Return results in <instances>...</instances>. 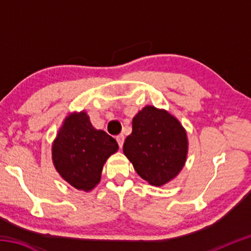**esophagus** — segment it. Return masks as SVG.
Segmentation results:
<instances>
[{
  "mask_svg": "<svg viewBox=\"0 0 251 251\" xmlns=\"http://www.w3.org/2000/svg\"><path fill=\"white\" fill-rule=\"evenodd\" d=\"M116 141H117V143H118V146H120V147L122 148V147H123V144H124V141H125L124 135H123V134L118 135L117 137H116Z\"/></svg>",
  "mask_w": 251,
  "mask_h": 251,
  "instance_id": "obj_1",
  "label": "esophagus"
}]
</instances>
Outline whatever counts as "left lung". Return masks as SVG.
<instances>
[{
	"instance_id": "1",
	"label": "left lung",
	"mask_w": 251,
	"mask_h": 251,
	"mask_svg": "<svg viewBox=\"0 0 251 251\" xmlns=\"http://www.w3.org/2000/svg\"><path fill=\"white\" fill-rule=\"evenodd\" d=\"M123 151L144 180L163 186L186 163V130L167 110L148 105L133 118V131L126 137Z\"/></svg>"
}]
</instances>
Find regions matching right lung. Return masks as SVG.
Here are the masks:
<instances>
[{
  "instance_id": "1",
  "label": "right lung",
  "mask_w": 251,
  "mask_h": 251,
  "mask_svg": "<svg viewBox=\"0 0 251 251\" xmlns=\"http://www.w3.org/2000/svg\"><path fill=\"white\" fill-rule=\"evenodd\" d=\"M117 150L115 139L94 128L83 110L65 118L53 142L52 158L63 179L76 189L90 192L100 181L106 160Z\"/></svg>"
}]
</instances>
